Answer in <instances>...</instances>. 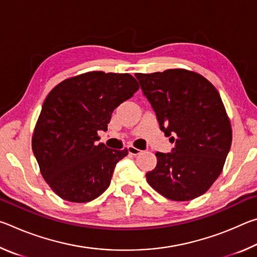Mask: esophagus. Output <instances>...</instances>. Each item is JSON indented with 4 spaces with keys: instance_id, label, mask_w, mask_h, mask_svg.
<instances>
[{
    "instance_id": "1",
    "label": "esophagus",
    "mask_w": 257,
    "mask_h": 257,
    "mask_svg": "<svg viewBox=\"0 0 257 257\" xmlns=\"http://www.w3.org/2000/svg\"><path fill=\"white\" fill-rule=\"evenodd\" d=\"M128 152H129V154H132V155H134V156H136V155L142 153L141 150L136 149V147L133 146V145H129V146H128Z\"/></svg>"
}]
</instances>
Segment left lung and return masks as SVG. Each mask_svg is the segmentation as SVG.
Listing matches in <instances>:
<instances>
[{
  "mask_svg": "<svg viewBox=\"0 0 257 257\" xmlns=\"http://www.w3.org/2000/svg\"><path fill=\"white\" fill-rule=\"evenodd\" d=\"M171 153H156L147 182L171 201H190L210 189L230 151L232 130L222 99L206 78L185 69L136 73Z\"/></svg>",
  "mask_w": 257,
  "mask_h": 257,
  "instance_id": "1",
  "label": "left lung"
}]
</instances>
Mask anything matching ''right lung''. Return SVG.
I'll use <instances>...</instances> for the list:
<instances>
[{
  "label": "right lung",
  "mask_w": 257,
  "mask_h": 257,
  "mask_svg": "<svg viewBox=\"0 0 257 257\" xmlns=\"http://www.w3.org/2000/svg\"><path fill=\"white\" fill-rule=\"evenodd\" d=\"M138 88L129 73L90 71L61 81L47 95L32 147L43 178L58 196L87 203L107 189L128 150L97 144V132L107 130L113 110Z\"/></svg>",
  "instance_id": "right-lung-1"
}]
</instances>
